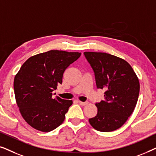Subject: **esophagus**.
<instances>
[{
  "label": "esophagus",
  "instance_id": "esophagus-1",
  "mask_svg": "<svg viewBox=\"0 0 156 156\" xmlns=\"http://www.w3.org/2000/svg\"><path fill=\"white\" fill-rule=\"evenodd\" d=\"M79 104H80V105L82 106H86L88 104V102L87 101H85V102H83V101H79Z\"/></svg>",
  "mask_w": 156,
  "mask_h": 156
}]
</instances>
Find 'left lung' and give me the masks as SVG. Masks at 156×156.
Segmentation results:
<instances>
[{"label": "left lung", "mask_w": 156, "mask_h": 156, "mask_svg": "<svg viewBox=\"0 0 156 156\" xmlns=\"http://www.w3.org/2000/svg\"><path fill=\"white\" fill-rule=\"evenodd\" d=\"M94 72L97 89L105 90L104 99L96 103L97 114L89 121L99 131L110 132L124 124L133 113L139 95V80L124 59L105 52H85Z\"/></svg>", "instance_id": "1"}]
</instances>
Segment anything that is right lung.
I'll return each instance as SVG.
<instances>
[{
  "instance_id": "1",
  "label": "right lung",
  "mask_w": 156,
  "mask_h": 156,
  "mask_svg": "<svg viewBox=\"0 0 156 156\" xmlns=\"http://www.w3.org/2000/svg\"><path fill=\"white\" fill-rule=\"evenodd\" d=\"M80 56V52L50 50L30 57L20 67L14 79L15 97L30 126L49 132L63 123L72 101L53 99L52 91L62 82L65 69Z\"/></svg>"
}]
</instances>
